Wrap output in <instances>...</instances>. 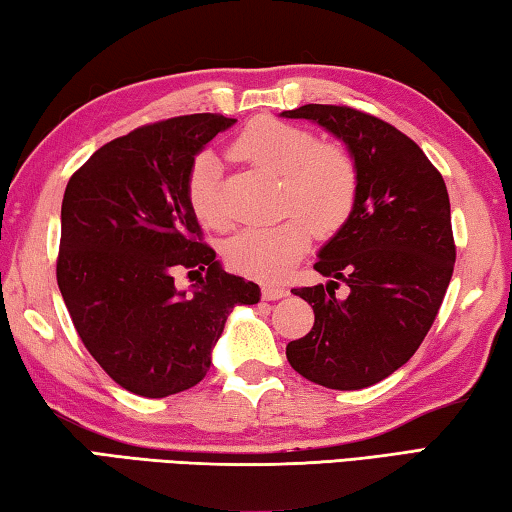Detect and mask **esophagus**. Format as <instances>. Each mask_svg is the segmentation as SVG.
Masks as SVG:
<instances>
[{"mask_svg": "<svg viewBox=\"0 0 512 512\" xmlns=\"http://www.w3.org/2000/svg\"><path fill=\"white\" fill-rule=\"evenodd\" d=\"M262 296L264 300H280L287 296V289L275 287V284H262Z\"/></svg>", "mask_w": 512, "mask_h": 512, "instance_id": "esophagus-1", "label": "esophagus"}]
</instances>
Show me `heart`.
Masks as SVG:
<instances>
[{
	"mask_svg": "<svg viewBox=\"0 0 512 512\" xmlns=\"http://www.w3.org/2000/svg\"><path fill=\"white\" fill-rule=\"evenodd\" d=\"M232 153L255 167L282 176V210L287 219L248 228L225 246V259L237 273L255 280H277L296 266L311 244V230L332 235L350 219L359 194L352 155L339 144H318L302 126L259 117L239 133ZM223 164L219 155H196L187 178V201L205 228L225 230L230 216L221 198Z\"/></svg>",
	"mask_w": 512,
	"mask_h": 512,
	"instance_id": "heart-1",
	"label": "heart"
}]
</instances>
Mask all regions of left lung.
<instances>
[{
	"label": "left lung",
	"mask_w": 512,
	"mask_h": 512,
	"mask_svg": "<svg viewBox=\"0 0 512 512\" xmlns=\"http://www.w3.org/2000/svg\"><path fill=\"white\" fill-rule=\"evenodd\" d=\"M345 144L359 173L350 219L318 250L327 284L291 289L314 327L287 345L291 368L336 391H359L409 361L436 320L456 262L445 180L411 137L348 106L284 110ZM349 296L335 298L338 282Z\"/></svg>",
	"instance_id": "left-lung-1"
}]
</instances>
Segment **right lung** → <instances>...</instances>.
Listing matches in <instances>:
<instances>
[{
  "label": "right lung",
  "instance_id": "obj_1",
  "mask_svg": "<svg viewBox=\"0 0 512 512\" xmlns=\"http://www.w3.org/2000/svg\"><path fill=\"white\" fill-rule=\"evenodd\" d=\"M235 121L201 112L142 126L101 146L67 183L58 289L85 348L135 395L196 386L230 311L262 296L201 244L187 201L196 155ZM178 267L197 277L189 290L172 282Z\"/></svg>",
  "mask_w": 512,
  "mask_h": 512
}]
</instances>
